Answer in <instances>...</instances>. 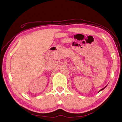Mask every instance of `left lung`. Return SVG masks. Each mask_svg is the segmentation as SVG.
Returning a JSON list of instances; mask_svg holds the SVG:
<instances>
[{"instance_id": "8db88e82", "label": "left lung", "mask_w": 122, "mask_h": 122, "mask_svg": "<svg viewBox=\"0 0 122 122\" xmlns=\"http://www.w3.org/2000/svg\"><path fill=\"white\" fill-rule=\"evenodd\" d=\"M106 87H104V88H102V89L101 90H100V91H99V92H101V90H103V89H105V88H106Z\"/></svg>"}]
</instances>
